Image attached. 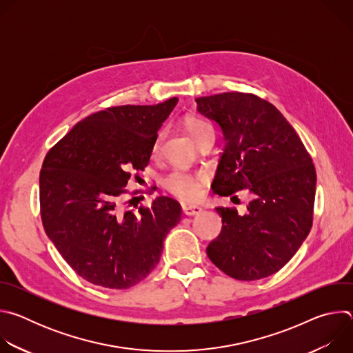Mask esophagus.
I'll return each mask as SVG.
<instances>
[{
	"instance_id": "obj_1",
	"label": "esophagus",
	"mask_w": 353,
	"mask_h": 353,
	"mask_svg": "<svg viewBox=\"0 0 353 353\" xmlns=\"http://www.w3.org/2000/svg\"><path fill=\"white\" fill-rule=\"evenodd\" d=\"M183 212H184V215L192 216V215H198V214L203 212V208L198 207V205H184Z\"/></svg>"
}]
</instances>
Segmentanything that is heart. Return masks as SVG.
I'll list each match as a JSON object with an SVG mask.
<instances>
[{
	"label": "heart",
	"mask_w": 353,
	"mask_h": 353,
	"mask_svg": "<svg viewBox=\"0 0 353 353\" xmlns=\"http://www.w3.org/2000/svg\"><path fill=\"white\" fill-rule=\"evenodd\" d=\"M184 125L188 134L192 137V139L196 143H199L201 141L208 137H215L214 127L207 120L201 117L188 116L184 120ZM163 138H165V130H161L157 134L152 143L154 157L161 154ZM207 181H208V176L204 172L173 169L162 179V185L174 198L184 201V203H190V201H195L201 195V190H203V185Z\"/></svg>",
	"instance_id": "obj_1"
}]
</instances>
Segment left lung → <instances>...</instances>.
Here are the masks:
<instances>
[{
	"label": "left lung",
	"mask_w": 353,
	"mask_h": 353,
	"mask_svg": "<svg viewBox=\"0 0 353 353\" xmlns=\"http://www.w3.org/2000/svg\"><path fill=\"white\" fill-rule=\"evenodd\" d=\"M196 103L226 139L212 190L253 195L244 215L234 207L216 208L222 230L207 254L234 279L267 278L289 263L312 229L317 180L312 157L283 114L253 93L225 92Z\"/></svg>",
	"instance_id": "1"
}]
</instances>
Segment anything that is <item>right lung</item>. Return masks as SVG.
I'll use <instances>...</instances> for the list:
<instances>
[{
  "label": "right lung",
  "mask_w": 353,
  "mask_h": 353,
  "mask_svg": "<svg viewBox=\"0 0 353 353\" xmlns=\"http://www.w3.org/2000/svg\"><path fill=\"white\" fill-rule=\"evenodd\" d=\"M177 97L155 106H114L93 113L47 152L40 170V216L61 257L82 279L127 289L159 263L166 234L179 223L176 199L152 207L123 203L132 173L143 170Z\"/></svg>",
  "instance_id": "right-lung-1"
}]
</instances>
